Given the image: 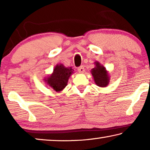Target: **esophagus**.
Wrapping results in <instances>:
<instances>
[{
  "label": "esophagus",
  "mask_w": 150,
  "mask_h": 150,
  "mask_svg": "<svg viewBox=\"0 0 150 150\" xmlns=\"http://www.w3.org/2000/svg\"><path fill=\"white\" fill-rule=\"evenodd\" d=\"M78 71L81 73H84L85 71V68H84V66L83 65H81L80 67H78Z\"/></svg>",
  "instance_id": "esophagus-1"
}]
</instances>
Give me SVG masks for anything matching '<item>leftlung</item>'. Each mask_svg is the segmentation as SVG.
I'll list each match as a JSON object with an SVG mask.
<instances>
[{"label":"left lung","instance_id":"left-lung-1","mask_svg":"<svg viewBox=\"0 0 150 150\" xmlns=\"http://www.w3.org/2000/svg\"><path fill=\"white\" fill-rule=\"evenodd\" d=\"M95 67L91 69V73L96 85L100 87H105L108 85L110 77L106 68L98 62H95Z\"/></svg>","mask_w":150,"mask_h":150}]
</instances>
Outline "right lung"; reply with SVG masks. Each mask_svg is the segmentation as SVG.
Here are the masks:
<instances>
[{
    "mask_svg": "<svg viewBox=\"0 0 150 150\" xmlns=\"http://www.w3.org/2000/svg\"><path fill=\"white\" fill-rule=\"evenodd\" d=\"M73 71L71 67H65L63 64H57L52 74L44 80L55 91L60 92L67 85L68 80Z\"/></svg>",
    "mask_w": 150,
    "mask_h": 150,
    "instance_id": "add662e5",
    "label": "right lung"
}]
</instances>
